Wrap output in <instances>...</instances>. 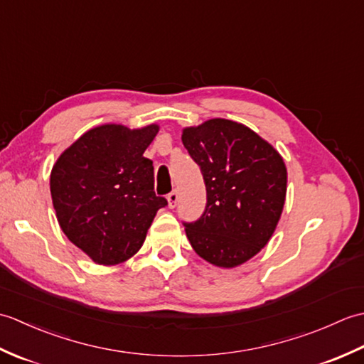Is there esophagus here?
I'll return each mask as SVG.
<instances>
[{"label":"esophagus","mask_w":364,"mask_h":364,"mask_svg":"<svg viewBox=\"0 0 364 364\" xmlns=\"http://www.w3.org/2000/svg\"><path fill=\"white\" fill-rule=\"evenodd\" d=\"M167 202H168V208H175L178 203V192L172 191L170 194L167 196Z\"/></svg>","instance_id":"obj_1"}]
</instances>
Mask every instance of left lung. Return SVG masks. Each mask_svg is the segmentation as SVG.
<instances>
[{"label":"left lung","mask_w":364,"mask_h":364,"mask_svg":"<svg viewBox=\"0 0 364 364\" xmlns=\"http://www.w3.org/2000/svg\"><path fill=\"white\" fill-rule=\"evenodd\" d=\"M181 141L206 186L202 218L184 223L192 249L218 267L241 266L269 242L282 218L288 183L282 154L227 119L184 128Z\"/></svg>","instance_id":"1"}]
</instances>
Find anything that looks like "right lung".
<instances>
[{"label":"right lung","instance_id":"right-lung-1","mask_svg":"<svg viewBox=\"0 0 364 364\" xmlns=\"http://www.w3.org/2000/svg\"><path fill=\"white\" fill-rule=\"evenodd\" d=\"M159 127L129 129L117 123L92 128L54 162L50 191L64 235L103 266L141 249L158 210L153 162L144 156Z\"/></svg>","mask_w":364,"mask_h":364}]
</instances>
